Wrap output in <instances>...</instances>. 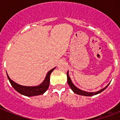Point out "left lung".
<instances>
[{
    "instance_id": "left-lung-1",
    "label": "left lung",
    "mask_w": 120,
    "mask_h": 120,
    "mask_svg": "<svg viewBox=\"0 0 120 120\" xmlns=\"http://www.w3.org/2000/svg\"><path fill=\"white\" fill-rule=\"evenodd\" d=\"M67 82H68V84L69 85L72 91H73L74 93H76V94H79V95H81V96H94V95H96V94H99V93H100L101 92H102L103 91H104V90H105V89L108 87V85H109V84L106 86V87H105L104 88L101 89V90H100V91H97V92L84 91H82V90H80V89L77 88L76 86L72 83L70 77L69 75H68V71L67 72Z\"/></svg>"
}]
</instances>
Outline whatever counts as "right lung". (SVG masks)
<instances>
[{"mask_svg":"<svg viewBox=\"0 0 120 120\" xmlns=\"http://www.w3.org/2000/svg\"><path fill=\"white\" fill-rule=\"evenodd\" d=\"M55 68H53V69L50 70L47 73L45 79L41 84L38 86H26L19 85L12 81L9 78L8 74H7V76H8V80H9L11 85L20 94L24 95L25 96H27V97L38 96V95H41V94H44L48 89L50 84V76L51 73L54 70Z\"/></svg>","mask_w":120,"mask_h":120,"instance_id":"add662e5","label":"right lung"}]
</instances>
